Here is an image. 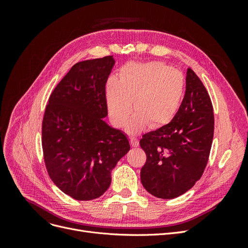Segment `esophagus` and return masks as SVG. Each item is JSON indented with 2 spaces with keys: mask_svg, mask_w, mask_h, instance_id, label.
<instances>
[{
  "mask_svg": "<svg viewBox=\"0 0 248 248\" xmlns=\"http://www.w3.org/2000/svg\"><path fill=\"white\" fill-rule=\"evenodd\" d=\"M129 141H130V145H131L132 147H134V148L138 147L139 144H140L139 140H138L137 138H130V139H129Z\"/></svg>",
  "mask_w": 248,
  "mask_h": 248,
  "instance_id": "34e87169",
  "label": "esophagus"
}]
</instances>
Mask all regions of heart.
I'll return each mask as SVG.
<instances>
[{
	"mask_svg": "<svg viewBox=\"0 0 248 248\" xmlns=\"http://www.w3.org/2000/svg\"><path fill=\"white\" fill-rule=\"evenodd\" d=\"M184 89L182 73L167 64L151 62L125 65L120 70L119 78H111L106 85L109 118L115 126L124 127L134 108L138 114L129 125V132L140 131L147 123L151 128H158L176 116Z\"/></svg>",
	"mask_w": 248,
	"mask_h": 248,
	"instance_id": "heart-1",
	"label": "heart"
}]
</instances>
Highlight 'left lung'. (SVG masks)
<instances>
[{
  "instance_id": "1",
  "label": "left lung",
  "mask_w": 248,
  "mask_h": 248,
  "mask_svg": "<svg viewBox=\"0 0 248 248\" xmlns=\"http://www.w3.org/2000/svg\"><path fill=\"white\" fill-rule=\"evenodd\" d=\"M213 133L211 99L199 77L188 68L184 98L174 119L140 140L147 155L140 170L145 189L164 200L189 190L205 170Z\"/></svg>"
}]
</instances>
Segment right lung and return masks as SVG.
Listing matches in <instances>:
<instances>
[{
	"label": "right lung",
	"instance_id": "obj_1",
	"mask_svg": "<svg viewBox=\"0 0 248 248\" xmlns=\"http://www.w3.org/2000/svg\"><path fill=\"white\" fill-rule=\"evenodd\" d=\"M112 56L74 64L50 94L42 121V150L57 187L78 201L99 198L129 140L108 126L106 84Z\"/></svg>",
	"mask_w": 248,
	"mask_h": 248
}]
</instances>
